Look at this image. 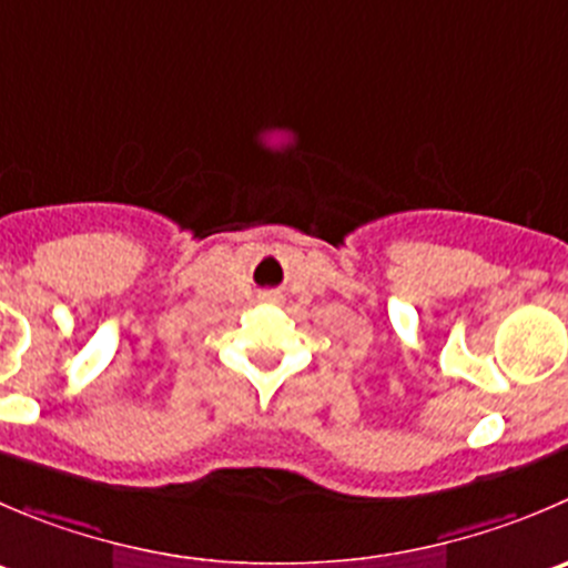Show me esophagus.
<instances>
[{
    "label": "esophagus",
    "instance_id": "esophagus-1",
    "mask_svg": "<svg viewBox=\"0 0 568 568\" xmlns=\"http://www.w3.org/2000/svg\"><path fill=\"white\" fill-rule=\"evenodd\" d=\"M263 302H280V294L268 291V294H263Z\"/></svg>",
    "mask_w": 568,
    "mask_h": 568
}]
</instances>
